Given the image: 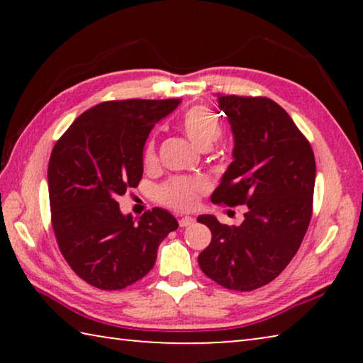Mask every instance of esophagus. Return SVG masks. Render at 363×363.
Masks as SVG:
<instances>
[{
  "label": "esophagus",
  "mask_w": 363,
  "mask_h": 363,
  "mask_svg": "<svg viewBox=\"0 0 363 363\" xmlns=\"http://www.w3.org/2000/svg\"><path fill=\"white\" fill-rule=\"evenodd\" d=\"M194 223H195V218H192V216H182V218L179 219V225H181V227L192 225Z\"/></svg>",
  "instance_id": "34e87169"
}]
</instances>
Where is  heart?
Here are the masks:
<instances>
[{
  "label": "heart",
  "mask_w": 363,
  "mask_h": 363,
  "mask_svg": "<svg viewBox=\"0 0 363 363\" xmlns=\"http://www.w3.org/2000/svg\"><path fill=\"white\" fill-rule=\"evenodd\" d=\"M181 130L196 149L208 150L220 136V123L216 113L205 106H195L189 108L181 118ZM145 162L152 163L155 160V144L149 140L145 147ZM206 189V182L201 179H187V177H173L160 186L157 199L162 203L187 210L194 206L196 195Z\"/></svg>",
  "instance_id": "obj_1"
}]
</instances>
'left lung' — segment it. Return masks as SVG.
Wrapping results in <instances>:
<instances>
[{
    "mask_svg": "<svg viewBox=\"0 0 363 363\" xmlns=\"http://www.w3.org/2000/svg\"><path fill=\"white\" fill-rule=\"evenodd\" d=\"M216 97L230 125L233 160L211 200L247 205L248 211L240 225L199 216L213 235L199 264L216 284L251 291L279 277L301 247L311 223L315 158L279 104L267 97Z\"/></svg>",
    "mask_w": 363,
    "mask_h": 363,
    "instance_id": "left-lung-1",
    "label": "left lung"
}]
</instances>
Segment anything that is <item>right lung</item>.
Wrapping results in <instances>:
<instances>
[{
    "label": "right lung",
    "mask_w": 363,
    "mask_h": 363,
    "mask_svg": "<svg viewBox=\"0 0 363 363\" xmlns=\"http://www.w3.org/2000/svg\"><path fill=\"white\" fill-rule=\"evenodd\" d=\"M181 99L112 101L86 110L56 145L48 167L51 219L60 253L78 277L101 290H121L150 272L177 220L153 208L139 220L116 199L138 187L144 145L155 123Z\"/></svg>",
    "instance_id": "right-lung-1"
}]
</instances>
